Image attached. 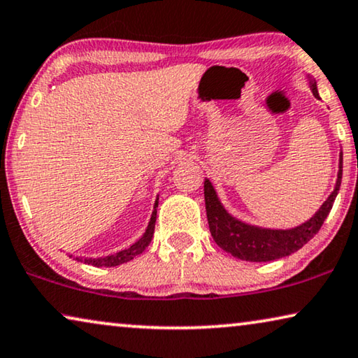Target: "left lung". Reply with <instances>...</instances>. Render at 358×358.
<instances>
[{
    "instance_id": "1",
    "label": "left lung",
    "mask_w": 358,
    "mask_h": 358,
    "mask_svg": "<svg viewBox=\"0 0 358 358\" xmlns=\"http://www.w3.org/2000/svg\"><path fill=\"white\" fill-rule=\"evenodd\" d=\"M315 96H318L317 85L312 84ZM343 162V158H341ZM343 168V166H341ZM341 179H343V171H339L338 184L329 199L324 201L323 206L318 210L312 220L305 224L289 231H271L260 229V227L247 226L237 221L231 215L226 213L222 205L217 200L216 192L208 179L205 180V206L206 217H208L210 232L215 242L222 250L231 253L241 260L247 262H271L278 258L287 257L291 253L302 248L323 226L326 216L329 215L333 203L341 187Z\"/></svg>"
}]
</instances>
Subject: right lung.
<instances>
[{"label":"right lung","mask_w":358,"mask_h":358,"mask_svg":"<svg viewBox=\"0 0 358 358\" xmlns=\"http://www.w3.org/2000/svg\"><path fill=\"white\" fill-rule=\"evenodd\" d=\"M157 206H158V200L155 201V210H153L152 220H150V224H148L147 231H145V234H143L141 241H137L136 243H134V245L126 248V250H121V252L115 253V255L103 257V258H85L84 263H89V265H93V266L110 268V266L121 265V263L131 262L137 255H141L145 248L148 247V243L152 242V237H153V232H155V222H157ZM76 260H79V258H76Z\"/></svg>","instance_id":"1"}]
</instances>
